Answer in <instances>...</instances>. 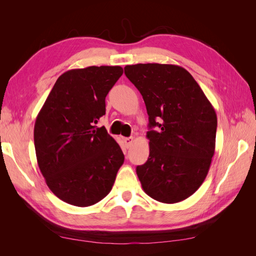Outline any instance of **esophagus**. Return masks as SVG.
<instances>
[{
  "instance_id": "obj_1",
  "label": "esophagus",
  "mask_w": 256,
  "mask_h": 256,
  "mask_svg": "<svg viewBox=\"0 0 256 256\" xmlns=\"http://www.w3.org/2000/svg\"><path fill=\"white\" fill-rule=\"evenodd\" d=\"M124 142H125V144H126L127 147H129L131 144H132V142H134V138H132V136L125 138H124Z\"/></svg>"
}]
</instances>
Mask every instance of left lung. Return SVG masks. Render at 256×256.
I'll return each instance as SVG.
<instances>
[{
	"label": "left lung",
	"instance_id": "left-lung-1",
	"mask_svg": "<svg viewBox=\"0 0 256 256\" xmlns=\"http://www.w3.org/2000/svg\"><path fill=\"white\" fill-rule=\"evenodd\" d=\"M125 74L141 92L152 129L146 134L150 157L136 166L142 188L158 202H182L200 187L210 168L216 111L196 81L180 66L127 65Z\"/></svg>",
	"mask_w": 256,
	"mask_h": 256
}]
</instances>
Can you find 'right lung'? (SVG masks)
Wrapping results in <instances>:
<instances>
[{
	"mask_svg": "<svg viewBox=\"0 0 256 256\" xmlns=\"http://www.w3.org/2000/svg\"><path fill=\"white\" fill-rule=\"evenodd\" d=\"M120 66L72 69L58 76L34 126L37 164L49 189L79 207L111 191L124 164L120 145L96 124L106 97L122 74Z\"/></svg>",
	"mask_w": 256,
	"mask_h": 256,
	"instance_id": "right-lung-1",
	"label": "right lung"
}]
</instances>
